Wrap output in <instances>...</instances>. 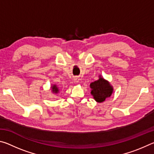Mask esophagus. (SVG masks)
Instances as JSON below:
<instances>
[{
    "mask_svg": "<svg viewBox=\"0 0 154 154\" xmlns=\"http://www.w3.org/2000/svg\"><path fill=\"white\" fill-rule=\"evenodd\" d=\"M74 82L75 83H79V78L77 77H74Z\"/></svg>",
    "mask_w": 154,
    "mask_h": 154,
    "instance_id": "esophagus-1",
    "label": "esophagus"
}]
</instances>
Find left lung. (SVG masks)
Segmentation results:
<instances>
[{
    "label": "left lung",
    "mask_w": 154,
    "mask_h": 154,
    "mask_svg": "<svg viewBox=\"0 0 154 154\" xmlns=\"http://www.w3.org/2000/svg\"><path fill=\"white\" fill-rule=\"evenodd\" d=\"M90 88L92 89L91 94L98 103L105 101L106 98L110 97L113 92V88L103 78H99L98 80L92 82Z\"/></svg>",
    "instance_id": "left-lung-1"
}]
</instances>
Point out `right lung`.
<instances>
[{"label": "right lung", "instance_id": "add662e5", "mask_svg": "<svg viewBox=\"0 0 154 154\" xmlns=\"http://www.w3.org/2000/svg\"><path fill=\"white\" fill-rule=\"evenodd\" d=\"M52 91H53V92L54 93H58L59 90L56 85H53V86H52Z\"/></svg>", "mask_w": 154, "mask_h": 154}]
</instances>
